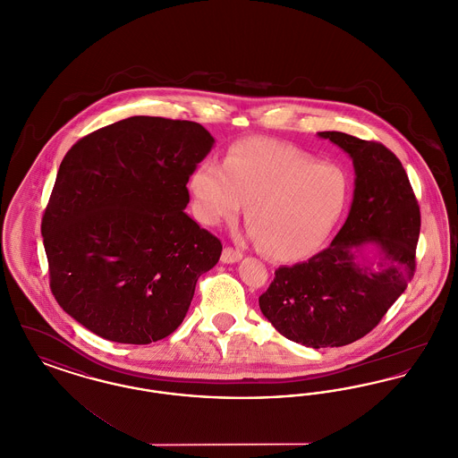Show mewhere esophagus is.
Masks as SVG:
<instances>
[{
	"mask_svg": "<svg viewBox=\"0 0 458 458\" xmlns=\"http://www.w3.org/2000/svg\"><path fill=\"white\" fill-rule=\"evenodd\" d=\"M242 259V252L233 249V247H225L223 249V254H221V261L225 264H232V262H237Z\"/></svg>",
	"mask_w": 458,
	"mask_h": 458,
	"instance_id": "1",
	"label": "esophagus"
}]
</instances>
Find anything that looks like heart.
Here are the masks:
<instances>
[{
  "mask_svg": "<svg viewBox=\"0 0 458 458\" xmlns=\"http://www.w3.org/2000/svg\"><path fill=\"white\" fill-rule=\"evenodd\" d=\"M199 221L216 226L245 219L261 249L280 261L314 254L333 233L349 206V174L297 148L242 142L223 165L204 161L191 178Z\"/></svg>",
  "mask_w": 458,
  "mask_h": 458,
  "instance_id": "b5f03b06",
  "label": "heart"
}]
</instances>
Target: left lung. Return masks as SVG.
I'll return each instance as SVG.
<instances>
[{"label": "left lung", "instance_id": "1", "mask_svg": "<svg viewBox=\"0 0 458 458\" xmlns=\"http://www.w3.org/2000/svg\"><path fill=\"white\" fill-rule=\"evenodd\" d=\"M318 135L353 161L349 218L327 249L278 267L259 307L284 338L327 349L366 336L405 292L414 276L420 211L400 159L381 142L344 131Z\"/></svg>", "mask_w": 458, "mask_h": 458}]
</instances>
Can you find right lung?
<instances>
[{
  "label": "right lung",
  "mask_w": 458,
  "mask_h": 458,
  "mask_svg": "<svg viewBox=\"0 0 458 458\" xmlns=\"http://www.w3.org/2000/svg\"><path fill=\"white\" fill-rule=\"evenodd\" d=\"M213 144L196 122L131 116L65 154L41 233L51 292L77 323L131 345L182 325L223 249L183 211L189 176Z\"/></svg>",
  "instance_id": "add662e5"
}]
</instances>
